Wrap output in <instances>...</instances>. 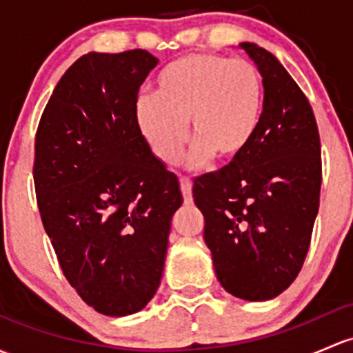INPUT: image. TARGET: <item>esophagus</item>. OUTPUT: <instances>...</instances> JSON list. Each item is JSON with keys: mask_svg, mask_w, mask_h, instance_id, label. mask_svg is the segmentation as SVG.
Segmentation results:
<instances>
[{"mask_svg": "<svg viewBox=\"0 0 353 353\" xmlns=\"http://www.w3.org/2000/svg\"><path fill=\"white\" fill-rule=\"evenodd\" d=\"M179 184H181V192H183V198L186 205H191L192 203V183L191 179L186 176L179 177Z\"/></svg>", "mask_w": 353, "mask_h": 353, "instance_id": "esophagus-1", "label": "esophagus"}]
</instances>
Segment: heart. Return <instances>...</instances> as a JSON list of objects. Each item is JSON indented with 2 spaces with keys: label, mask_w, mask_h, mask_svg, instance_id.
<instances>
[{
  "label": "heart",
  "mask_w": 353,
  "mask_h": 353,
  "mask_svg": "<svg viewBox=\"0 0 353 353\" xmlns=\"http://www.w3.org/2000/svg\"><path fill=\"white\" fill-rule=\"evenodd\" d=\"M262 77L247 61L189 54L170 62L155 94L137 99L135 118L152 152L165 164L179 159L189 133L192 161H232L250 143L262 111Z\"/></svg>",
  "instance_id": "b5f03b06"
}]
</instances>
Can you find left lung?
Masks as SVG:
<instances>
[{
    "instance_id": "obj_1",
    "label": "left lung",
    "mask_w": 353,
    "mask_h": 353,
    "mask_svg": "<svg viewBox=\"0 0 353 353\" xmlns=\"http://www.w3.org/2000/svg\"><path fill=\"white\" fill-rule=\"evenodd\" d=\"M240 47L264 84L259 127L228 165L194 177L192 198L220 284L240 299L267 301L291 285L306 259L321 145L313 108L283 64L255 43Z\"/></svg>"
}]
</instances>
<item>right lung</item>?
I'll use <instances>...</instances> for the list:
<instances>
[{
    "label": "right lung",
    "instance_id": "1",
    "mask_svg": "<svg viewBox=\"0 0 353 353\" xmlns=\"http://www.w3.org/2000/svg\"><path fill=\"white\" fill-rule=\"evenodd\" d=\"M159 59L89 52L55 86L35 135L37 205L65 279L106 316L145 307L161 284L179 179L135 118Z\"/></svg>",
    "mask_w": 353,
    "mask_h": 353
}]
</instances>
